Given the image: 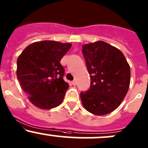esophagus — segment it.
Listing matches in <instances>:
<instances>
[{
  "instance_id": "34e87169",
  "label": "esophagus",
  "mask_w": 148,
  "mask_h": 148,
  "mask_svg": "<svg viewBox=\"0 0 148 148\" xmlns=\"http://www.w3.org/2000/svg\"><path fill=\"white\" fill-rule=\"evenodd\" d=\"M71 84H72L74 85V86H76V85H77V81H76V80L73 81V82H71Z\"/></svg>"
}]
</instances>
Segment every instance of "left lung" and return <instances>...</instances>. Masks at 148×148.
Returning <instances> with one entry per match:
<instances>
[{
  "mask_svg": "<svg viewBox=\"0 0 148 148\" xmlns=\"http://www.w3.org/2000/svg\"><path fill=\"white\" fill-rule=\"evenodd\" d=\"M82 54L91 75V86L81 92L86 111L97 116L108 114L121 105L128 91L130 68L118 48L103 41L85 44Z\"/></svg>",
  "mask_w": 148,
  "mask_h": 148,
  "instance_id": "1",
  "label": "left lung"
}]
</instances>
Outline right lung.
I'll list each match as a JSON object with an SVG mask.
<instances>
[{
    "label": "right lung",
    "mask_w": 148,
    "mask_h": 148,
    "mask_svg": "<svg viewBox=\"0 0 148 148\" xmlns=\"http://www.w3.org/2000/svg\"><path fill=\"white\" fill-rule=\"evenodd\" d=\"M71 43L53 40L35 42L22 52L17 60V77L29 101L41 109H52L63 101L69 88L60 60Z\"/></svg>",
    "instance_id": "1"
}]
</instances>
